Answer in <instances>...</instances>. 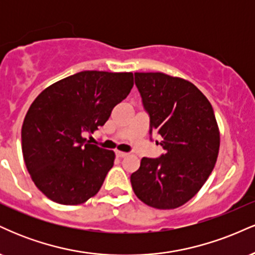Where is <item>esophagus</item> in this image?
I'll return each instance as SVG.
<instances>
[{
  "label": "esophagus",
  "mask_w": 255,
  "mask_h": 255,
  "mask_svg": "<svg viewBox=\"0 0 255 255\" xmlns=\"http://www.w3.org/2000/svg\"><path fill=\"white\" fill-rule=\"evenodd\" d=\"M127 156H128V153H126V152H121V151L116 152V157H118V158H125Z\"/></svg>",
  "instance_id": "1"
}]
</instances>
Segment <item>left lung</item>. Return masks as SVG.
Here are the masks:
<instances>
[{
	"instance_id": "8db88e82",
	"label": "left lung",
	"mask_w": 255,
	"mask_h": 255,
	"mask_svg": "<svg viewBox=\"0 0 255 255\" xmlns=\"http://www.w3.org/2000/svg\"><path fill=\"white\" fill-rule=\"evenodd\" d=\"M150 116V134L162 136L165 153L144 157L130 175L135 195L159 210L182 206L206 182L219 151L212 105L195 85L164 73H134Z\"/></svg>"
}]
</instances>
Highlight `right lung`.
I'll return each mask as SVG.
<instances>
[{"mask_svg":"<svg viewBox=\"0 0 255 255\" xmlns=\"http://www.w3.org/2000/svg\"><path fill=\"white\" fill-rule=\"evenodd\" d=\"M133 85V73L84 71L50 85L34 99L21 128L22 154L45 197L79 205L97 194L115 153L90 144L84 134L102 127Z\"/></svg>","mask_w":255,"mask_h":255,"instance_id":"1","label":"right lung"}]
</instances>
